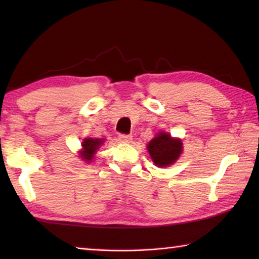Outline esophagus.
Returning <instances> with one entry per match:
<instances>
[{
	"label": "esophagus",
	"instance_id": "obj_1",
	"mask_svg": "<svg viewBox=\"0 0 259 259\" xmlns=\"http://www.w3.org/2000/svg\"><path fill=\"white\" fill-rule=\"evenodd\" d=\"M119 139L122 143H130L133 140V136L131 135H120Z\"/></svg>",
	"mask_w": 259,
	"mask_h": 259
}]
</instances>
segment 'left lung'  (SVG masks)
I'll use <instances>...</instances> for the list:
<instances>
[{
  "label": "left lung",
  "mask_w": 259,
  "mask_h": 259,
  "mask_svg": "<svg viewBox=\"0 0 259 259\" xmlns=\"http://www.w3.org/2000/svg\"><path fill=\"white\" fill-rule=\"evenodd\" d=\"M147 151L154 164L159 168L172 165L183 153L181 138L172 137L165 131H159L147 144Z\"/></svg>",
  "instance_id": "left-lung-1"
}]
</instances>
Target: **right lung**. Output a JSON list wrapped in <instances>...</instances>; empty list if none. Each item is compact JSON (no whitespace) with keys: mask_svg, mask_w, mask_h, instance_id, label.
I'll use <instances>...</instances> for the list:
<instances>
[{"mask_svg":"<svg viewBox=\"0 0 259 259\" xmlns=\"http://www.w3.org/2000/svg\"><path fill=\"white\" fill-rule=\"evenodd\" d=\"M104 138H93L85 137L81 142V150L78 151V157L83 160L85 163H91L94 161L96 153L98 152L100 147L104 145Z\"/></svg>","mask_w":259,"mask_h":259,"instance_id":"add662e5","label":"right lung"}]
</instances>
